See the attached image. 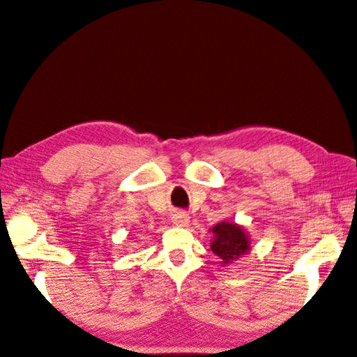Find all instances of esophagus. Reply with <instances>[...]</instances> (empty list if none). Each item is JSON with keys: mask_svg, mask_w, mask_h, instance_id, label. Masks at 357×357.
<instances>
[{"mask_svg": "<svg viewBox=\"0 0 357 357\" xmlns=\"http://www.w3.org/2000/svg\"><path fill=\"white\" fill-rule=\"evenodd\" d=\"M171 222L176 226H186L189 223V214L185 211H176L171 215Z\"/></svg>", "mask_w": 357, "mask_h": 357, "instance_id": "1", "label": "esophagus"}]
</instances>
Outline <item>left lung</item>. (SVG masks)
<instances>
[{
  "label": "left lung",
  "mask_w": 357,
  "mask_h": 357,
  "mask_svg": "<svg viewBox=\"0 0 357 357\" xmlns=\"http://www.w3.org/2000/svg\"><path fill=\"white\" fill-rule=\"evenodd\" d=\"M213 234L214 241L211 243V250L223 259V264H229L250 248L248 247L250 241L244 234V229L235 223H218L213 228Z\"/></svg>",
  "instance_id": "8db88e82"
}]
</instances>
